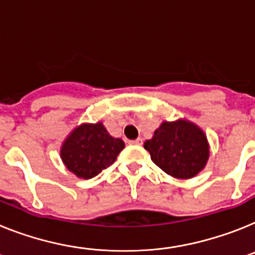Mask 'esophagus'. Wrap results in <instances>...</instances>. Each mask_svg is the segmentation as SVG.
Here are the masks:
<instances>
[{"label":"esophagus","instance_id":"obj_1","mask_svg":"<svg viewBox=\"0 0 255 255\" xmlns=\"http://www.w3.org/2000/svg\"><path fill=\"white\" fill-rule=\"evenodd\" d=\"M130 144H132V145H140L143 143V139L142 138H138V139H135V140H130Z\"/></svg>","mask_w":255,"mask_h":255}]
</instances>
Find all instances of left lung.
I'll use <instances>...</instances> for the list:
<instances>
[{
    "mask_svg": "<svg viewBox=\"0 0 255 255\" xmlns=\"http://www.w3.org/2000/svg\"><path fill=\"white\" fill-rule=\"evenodd\" d=\"M151 160L178 179H191L206 166L210 145L204 130L186 119L164 121L144 142Z\"/></svg>",
    "mask_w": 255,
    "mask_h": 255,
    "instance_id": "8db88e82",
    "label": "left lung"
}]
</instances>
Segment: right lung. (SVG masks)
Instances as JSON below:
<instances>
[{
  "mask_svg": "<svg viewBox=\"0 0 255 255\" xmlns=\"http://www.w3.org/2000/svg\"><path fill=\"white\" fill-rule=\"evenodd\" d=\"M124 148L123 139L111 135L102 121L85 123L76 126L63 140L60 158L76 177L90 179L111 166Z\"/></svg>",
  "mask_w": 255,
  "mask_h": 255,
  "instance_id": "1",
  "label": "right lung"
}]
</instances>
